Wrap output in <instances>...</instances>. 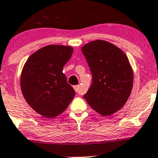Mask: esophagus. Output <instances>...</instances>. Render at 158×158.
I'll use <instances>...</instances> for the list:
<instances>
[{"label": "esophagus", "instance_id": "esophagus-1", "mask_svg": "<svg viewBox=\"0 0 158 158\" xmlns=\"http://www.w3.org/2000/svg\"><path fill=\"white\" fill-rule=\"evenodd\" d=\"M73 88H74V90H75V91L77 92V94H81V92H80V86H79V85H75V86L73 87Z\"/></svg>", "mask_w": 158, "mask_h": 158}]
</instances>
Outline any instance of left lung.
Instances as JSON below:
<instances>
[{
    "label": "left lung",
    "mask_w": 158,
    "mask_h": 158,
    "mask_svg": "<svg viewBox=\"0 0 158 158\" xmlns=\"http://www.w3.org/2000/svg\"><path fill=\"white\" fill-rule=\"evenodd\" d=\"M92 74V83L84 95L89 106L102 116H109L126 104L133 86V71L126 54L102 40L81 48Z\"/></svg>",
    "instance_id": "1"
}]
</instances>
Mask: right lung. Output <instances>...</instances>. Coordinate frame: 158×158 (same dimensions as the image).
<instances>
[{
  "mask_svg": "<svg viewBox=\"0 0 158 158\" xmlns=\"http://www.w3.org/2000/svg\"><path fill=\"white\" fill-rule=\"evenodd\" d=\"M73 51L70 46L48 45L30 56L23 66L21 77L23 97L32 109L46 118L62 113L75 96L62 72Z\"/></svg>",
  "mask_w": 158,
  "mask_h": 158,
  "instance_id": "right-lung-1",
  "label": "right lung"
}]
</instances>
